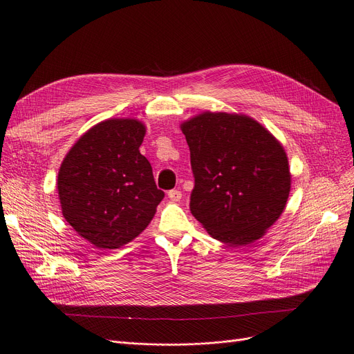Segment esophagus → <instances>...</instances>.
<instances>
[{
	"mask_svg": "<svg viewBox=\"0 0 354 354\" xmlns=\"http://www.w3.org/2000/svg\"><path fill=\"white\" fill-rule=\"evenodd\" d=\"M167 197L170 198V201L178 203V201H180V198H182V192L178 191V189H170V191L167 192Z\"/></svg>",
	"mask_w": 354,
	"mask_h": 354,
	"instance_id": "esophagus-1",
	"label": "esophagus"
}]
</instances>
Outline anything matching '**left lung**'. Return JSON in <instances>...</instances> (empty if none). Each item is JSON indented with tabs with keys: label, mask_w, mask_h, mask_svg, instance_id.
<instances>
[{
	"label": "left lung",
	"mask_w": 354,
	"mask_h": 354,
	"mask_svg": "<svg viewBox=\"0 0 354 354\" xmlns=\"http://www.w3.org/2000/svg\"><path fill=\"white\" fill-rule=\"evenodd\" d=\"M195 187L189 208L230 246L261 239L286 208L292 174L283 144L254 118L205 111L180 124Z\"/></svg>",
	"instance_id": "obj_1"
}]
</instances>
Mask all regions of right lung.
<instances>
[{
    "label": "right lung",
    "mask_w": 354,
    "mask_h": 354,
    "mask_svg": "<svg viewBox=\"0 0 354 354\" xmlns=\"http://www.w3.org/2000/svg\"><path fill=\"white\" fill-rule=\"evenodd\" d=\"M146 125L111 118L87 129L65 154L57 189L64 218L99 250H118L149 226L165 192L140 153Z\"/></svg>",
    "instance_id": "obj_1"
}]
</instances>
